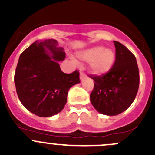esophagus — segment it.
<instances>
[{"instance_id":"esophagus-1","label":"esophagus","mask_w":155,"mask_h":155,"mask_svg":"<svg viewBox=\"0 0 155 155\" xmlns=\"http://www.w3.org/2000/svg\"><path fill=\"white\" fill-rule=\"evenodd\" d=\"M80 80L81 81H83L84 79L85 78V77H86V75L84 74V73L83 72V70H82V69H81V71H80Z\"/></svg>"}]
</instances>
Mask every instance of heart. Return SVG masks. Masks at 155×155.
<instances>
[{
	"mask_svg": "<svg viewBox=\"0 0 155 155\" xmlns=\"http://www.w3.org/2000/svg\"><path fill=\"white\" fill-rule=\"evenodd\" d=\"M81 60L90 62V70L94 74L104 75L108 73L115 62V52L111 48L94 46L78 53Z\"/></svg>",
	"mask_w": 155,
	"mask_h": 155,
	"instance_id": "1",
	"label": "heart"
}]
</instances>
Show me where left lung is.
Segmentation results:
<instances>
[{"instance_id": "1", "label": "left lung", "mask_w": 155, "mask_h": 155, "mask_svg": "<svg viewBox=\"0 0 155 155\" xmlns=\"http://www.w3.org/2000/svg\"><path fill=\"white\" fill-rule=\"evenodd\" d=\"M116 61L102 76H91L94 88L90 98L101 114L116 116L127 110L135 100L139 86V72L135 55L120 42L113 41Z\"/></svg>"}]
</instances>
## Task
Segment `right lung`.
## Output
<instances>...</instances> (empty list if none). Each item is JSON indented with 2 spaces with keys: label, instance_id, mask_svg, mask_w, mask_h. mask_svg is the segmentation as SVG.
I'll use <instances>...</instances> for the list:
<instances>
[{
  "label": "right lung",
  "instance_id": "right-lung-1",
  "mask_svg": "<svg viewBox=\"0 0 155 155\" xmlns=\"http://www.w3.org/2000/svg\"><path fill=\"white\" fill-rule=\"evenodd\" d=\"M54 39L37 40L22 52L14 75L17 94L29 112L40 117L60 113L69 89L80 83L79 72L61 71L58 62L65 58Z\"/></svg>",
  "mask_w": 155,
  "mask_h": 155
}]
</instances>
